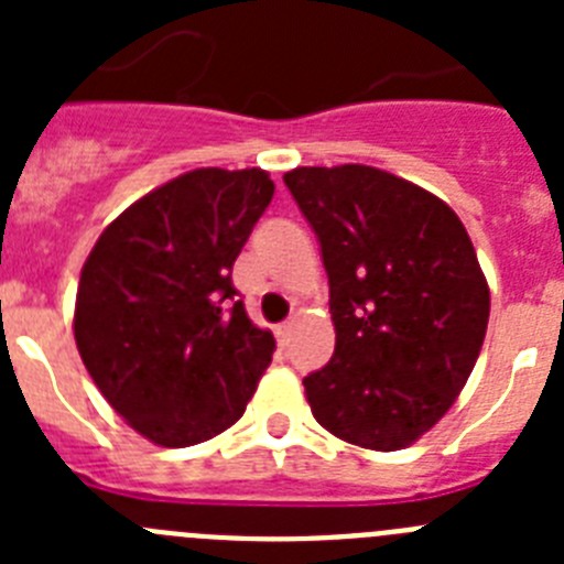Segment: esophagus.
Returning a JSON list of instances; mask_svg holds the SVG:
<instances>
[{
    "label": "esophagus",
    "mask_w": 564,
    "mask_h": 564,
    "mask_svg": "<svg viewBox=\"0 0 564 564\" xmlns=\"http://www.w3.org/2000/svg\"><path fill=\"white\" fill-rule=\"evenodd\" d=\"M291 330H293V322H285V325H279V327H276L279 344H288V341H291Z\"/></svg>",
    "instance_id": "34e87169"
}]
</instances>
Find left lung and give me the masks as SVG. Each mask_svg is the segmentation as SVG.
Segmentation results:
<instances>
[{
	"instance_id": "8db88e82",
	"label": "left lung",
	"mask_w": 564,
	"mask_h": 564,
	"mask_svg": "<svg viewBox=\"0 0 564 564\" xmlns=\"http://www.w3.org/2000/svg\"><path fill=\"white\" fill-rule=\"evenodd\" d=\"M285 186L322 246L336 350L305 378L330 435L395 452L441 421L480 356L488 282L441 197L361 163L299 166Z\"/></svg>"
}]
</instances>
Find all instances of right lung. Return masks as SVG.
I'll list each match as a JSON object with an SVG mask.
<instances>
[{
  "label": "right lung",
  "mask_w": 564,
  "mask_h": 564,
  "mask_svg": "<svg viewBox=\"0 0 564 564\" xmlns=\"http://www.w3.org/2000/svg\"><path fill=\"white\" fill-rule=\"evenodd\" d=\"M273 197L262 169H194L118 214L89 251L73 333L123 421L183 449L242 417L276 341L231 268Z\"/></svg>",
  "instance_id": "right-lung-1"
}]
</instances>
